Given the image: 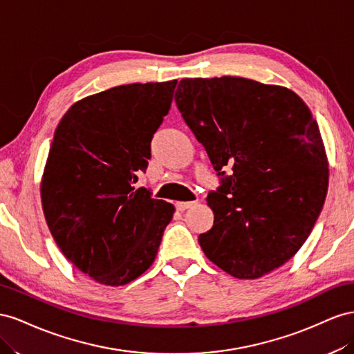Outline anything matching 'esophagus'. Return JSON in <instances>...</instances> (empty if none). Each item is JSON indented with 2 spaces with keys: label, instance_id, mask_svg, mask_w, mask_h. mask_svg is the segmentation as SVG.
I'll list each match as a JSON object with an SVG mask.
<instances>
[{
  "label": "esophagus",
  "instance_id": "obj_1",
  "mask_svg": "<svg viewBox=\"0 0 354 354\" xmlns=\"http://www.w3.org/2000/svg\"><path fill=\"white\" fill-rule=\"evenodd\" d=\"M193 205H196V201H176L175 207H176L179 212H184V210L189 209Z\"/></svg>",
  "mask_w": 354,
  "mask_h": 354
}]
</instances>
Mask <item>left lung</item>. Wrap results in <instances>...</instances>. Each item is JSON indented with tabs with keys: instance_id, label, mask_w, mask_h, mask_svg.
<instances>
[{
	"instance_id": "8db88e82",
	"label": "left lung",
	"mask_w": 354,
	"mask_h": 354,
	"mask_svg": "<svg viewBox=\"0 0 354 354\" xmlns=\"http://www.w3.org/2000/svg\"><path fill=\"white\" fill-rule=\"evenodd\" d=\"M175 100L221 176L206 198L214 227L198 236L205 255L236 279L283 266L328 193V158L308 106L286 87L241 77L184 78Z\"/></svg>"
}]
</instances>
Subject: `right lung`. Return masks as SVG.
<instances>
[{
    "label": "right lung",
    "instance_id": "1",
    "mask_svg": "<svg viewBox=\"0 0 354 354\" xmlns=\"http://www.w3.org/2000/svg\"><path fill=\"white\" fill-rule=\"evenodd\" d=\"M176 80L124 84L78 100L55 130L41 179L50 233L68 261L106 286H123L156 259L175 207L135 189Z\"/></svg>",
    "mask_w": 354,
    "mask_h": 354
}]
</instances>
